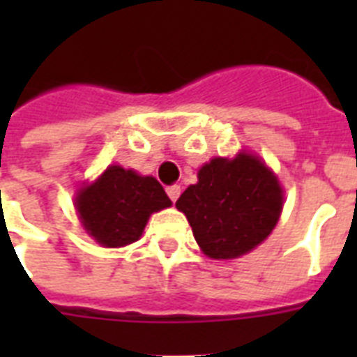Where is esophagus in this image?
Returning a JSON list of instances; mask_svg holds the SVG:
<instances>
[{
	"instance_id": "1",
	"label": "esophagus",
	"mask_w": 357,
	"mask_h": 357,
	"mask_svg": "<svg viewBox=\"0 0 357 357\" xmlns=\"http://www.w3.org/2000/svg\"><path fill=\"white\" fill-rule=\"evenodd\" d=\"M167 195L170 200L176 202L179 198V195H181V187L179 185H170V187H167Z\"/></svg>"
}]
</instances>
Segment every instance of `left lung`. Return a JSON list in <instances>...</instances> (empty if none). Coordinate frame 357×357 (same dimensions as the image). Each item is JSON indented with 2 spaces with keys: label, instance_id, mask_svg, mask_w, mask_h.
I'll list each match as a JSON object with an SVG mask.
<instances>
[{
  "label": "left lung",
  "instance_id": "8db88e82",
  "mask_svg": "<svg viewBox=\"0 0 357 357\" xmlns=\"http://www.w3.org/2000/svg\"><path fill=\"white\" fill-rule=\"evenodd\" d=\"M202 252L211 259L248 254L276 228L283 189L276 174L248 151L213 157L176 202Z\"/></svg>",
  "mask_w": 357,
  "mask_h": 357
}]
</instances>
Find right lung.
I'll list each match as a JSON object with an SVG mask.
<instances>
[{
	"instance_id": "obj_1",
	"label": "right lung",
	"mask_w": 357,
	"mask_h": 357,
	"mask_svg": "<svg viewBox=\"0 0 357 357\" xmlns=\"http://www.w3.org/2000/svg\"><path fill=\"white\" fill-rule=\"evenodd\" d=\"M172 206L161 183L111 165L75 196V209L86 234L105 248H120L139 241L151 213Z\"/></svg>"
}]
</instances>
